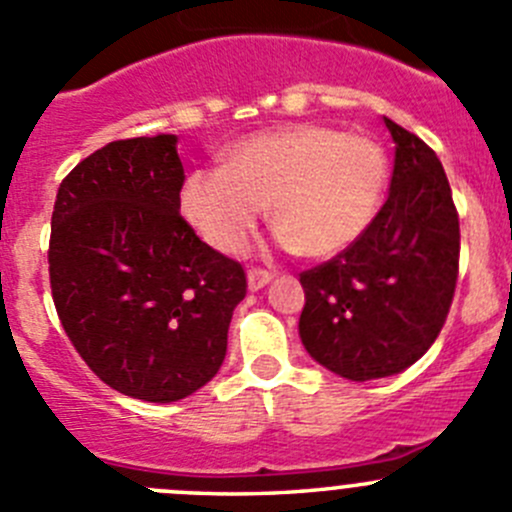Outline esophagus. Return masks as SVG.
<instances>
[{
	"instance_id": "esophagus-1",
	"label": "esophagus",
	"mask_w": 512,
	"mask_h": 512,
	"mask_svg": "<svg viewBox=\"0 0 512 512\" xmlns=\"http://www.w3.org/2000/svg\"><path fill=\"white\" fill-rule=\"evenodd\" d=\"M271 279H274V276H271L266 269H256V266H251V269H248V289L251 291L264 289Z\"/></svg>"
}]
</instances>
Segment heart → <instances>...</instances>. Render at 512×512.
Listing matches in <instances>:
<instances>
[{
  "mask_svg": "<svg viewBox=\"0 0 512 512\" xmlns=\"http://www.w3.org/2000/svg\"><path fill=\"white\" fill-rule=\"evenodd\" d=\"M384 186L387 158L372 138L306 123L233 143L223 168L188 175L180 208L211 246L238 253L271 203L281 246L326 259L367 231Z\"/></svg>",
  "mask_w": 512,
  "mask_h": 512,
  "instance_id": "1",
  "label": "heart"
}]
</instances>
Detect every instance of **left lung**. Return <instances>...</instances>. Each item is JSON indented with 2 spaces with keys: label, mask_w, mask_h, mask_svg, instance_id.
Masks as SVG:
<instances>
[{
  "label": "left lung",
  "mask_w": 512,
  "mask_h": 512,
  "mask_svg": "<svg viewBox=\"0 0 512 512\" xmlns=\"http://www.w3.org/2000/svg\"><path fill=\"white\" fill-rule=\"evenodd\" d=\"M394 140L389 196L367 231L301 274L306 352L352 382L392 377L440 334L460 261V221L435 150L384 118Z\"/></svg>",
  "instance_id": "1"
}]
</instances>
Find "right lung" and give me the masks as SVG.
I'll return each mask as SVG.
<instances>
[{
	"label": "right lung",
	"instance_id": "obj_1",
	"mask_svg": "<svg viewBox=\"0 0 512 512\" xmlns=\"http://www.w3.org/2000/svg\"><path fill=\"white\" fill-rule=\"evenodd\" d=\"M175 135L107 143L57 191L50 286L87 367L128 397L178 402L211 382L246 296L238 261L180 216Z\"/></svg>",
	"mask_w": 512,
	"mask_h": 512
}]
</instances>
